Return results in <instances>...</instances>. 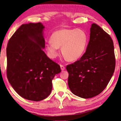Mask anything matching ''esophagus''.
<instances>
[{
  "label": "esophagus",
  "mask_w": 121,
  "mask_h": 121,
  "mask_svg": "<svg viewBox=\"0 0 121 121\" xmlns=\"http://www.w3.org/2000/svg\"><path fill=\"white\" fill-rule=\"evenodd\" d=\"M60 67H61V69L62 70H65V67L64 65H60Z\"/></svg>",
  "instance_id": "obj_1"
}]
</instances>
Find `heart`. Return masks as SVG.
Here are the masks:
<instances>
[{
  "label": "heart",
  "instance_id": "b5f03b06",
  "mask_svg": "<svg viewBox=\"0 0 121 121\" xmlns=\"http://www.w3.org/2000/svg\"><path fill=\"white\" fill-rule=\"evenodd\" d=\"M46 49L50 56L54 58L61 47L63 56L67 60H77L82 56L86 48L88 37L86 32L81 29H63L53 32Z\"/></svg>",
  "mask_w": 121,
  "mask_h": 121
}]
</instances>
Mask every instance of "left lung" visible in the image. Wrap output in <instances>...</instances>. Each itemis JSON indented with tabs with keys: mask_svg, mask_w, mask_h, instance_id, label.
<instances>
[{
	"mask_svg": "<svg viewBox=\"0 0 121 121\" xmlns=\"http://www.w3.org/2000/svg\"><path fill=\"white\" fill-rule=\"evenodd\" d=\"M115 68L113 41L101 27L93 23L86 52L79 60L66 66L69 89L79 97H95L107 86Z\"/></svg>",
	"mask_w": 121,
	"mask_h": 121,
	"instance_id": "8db88e82",
	"label": "left lung"
}]
</instances>
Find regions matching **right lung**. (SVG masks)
Masks as SVG:
<instances>
[{
	"label": "right lung",
	"instance_id": "1",
	"mask_svg": "<svg viewBox=\"0 0 121 121\" xmlns=\"http://www.w3.org/2000/svg\"><path fill=\"white\" fill-rule=\"evenodd\" d=\"M44 26L39 22L23 24L9 39L6 48L7 77L17 94L34 101L50 95L53 78L60 65L47 56Z\"/></svg>",
	"mask_w": 121,
	"mask_h": 121
}]
</instances>
